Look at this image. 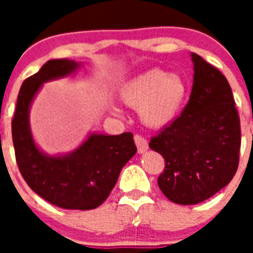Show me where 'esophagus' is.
Wrapping results in <instances>:
<instances>
[{"instance_id":"obj_1","label":"esophagus","mask_w":253,"mask_h":253,"mask_svg":"<svg viewBox=\"0 0 253 253\" xmlns=\"http://www.w3.org/2000/svg\"><path fill=\"white\" fill-rule=\"evenodd\" d=\"M134 140L136 147H138L139 154H144V152L148 150V143H147V140L143 138V136H140V135H135Z\"/></svg>"}]
</instances>
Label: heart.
I'll return each mask as SVG.
<instances>
[{
	"instance_id": "1",
	"label": "heart",
	"mask_w": 253,
	"mask_h": 253,
	"mask_svg": "<svg viewBox=\"0 0 253 253\" xmlns=\"http://www.w3.org/2000/svg\"><path fill=\"white\" fill-rule=\"evenodd\" d=\"M188 94V84L184 77L156 68L131 77L119 90L123 102L138 109L140 122L154 130L164 128L178 118ZM113 111L121 113L114 106Z\"/></svg>"
}]
</instances>
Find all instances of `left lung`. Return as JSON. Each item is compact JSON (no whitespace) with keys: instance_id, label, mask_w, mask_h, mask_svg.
I'll return each instance as SVG.
<instances>
[{"instance_id":"left-lung-1","label":"left lung","mask_w":253,"mask_h":253,"mask_svg":"<svg viewBox=\"0 0 253 253\" xmlns=\"http://www.w3.org/2000/svg\"><path fill=\"white\" fill-rule=\"evenodd\" d=\"M193 87L178 118L151 139L166 169L159 188L178 205L204 202L232 180L239 164L240 122L227 79L192 52Z\"/></svg>"}]
</instances>
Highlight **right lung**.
Wrapping results in <instances>:
<instances>
[{
  "instance_id": "add662e5",
  "label": "right lung",
  "mask_w": 253,
  "mask_h": 253,
  "mask_svg": "<svg viewBox=\"0 0 253 253\" xmlns=\"http://www.w3.org/2000/svg\"><path fill=\"white\" fill-rule=\"evenodd\" d=\"M80 67L68 59L48 60L23 81L11 132L18 168L34 192L59 208L91 210L109 197L122 168L136 154L134 135L89 132L72 152L48 155L35 143L30 126V109L42 85L71 76Z\"/></svg>"
}]
</instances>
